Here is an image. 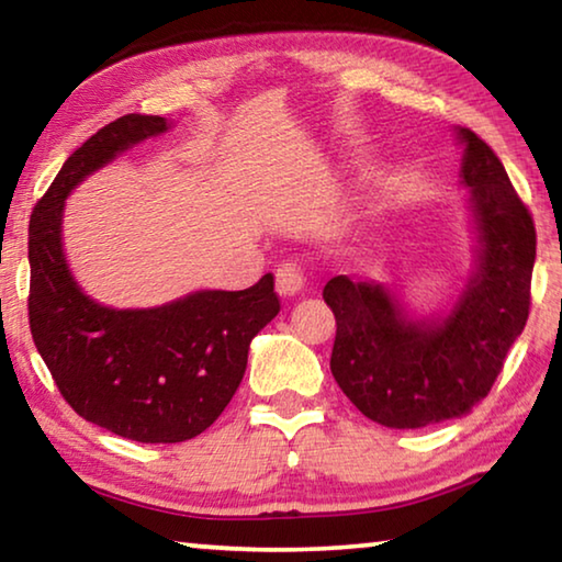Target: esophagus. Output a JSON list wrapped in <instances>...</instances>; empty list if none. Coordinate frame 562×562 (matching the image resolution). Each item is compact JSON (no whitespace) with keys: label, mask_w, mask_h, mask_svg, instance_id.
Instances as JSON below:
<instances>
[{"label":"esophagus","mask_w":562,"mask_h":562,"mask_svg":"<svg viewBox=\"0 0 562 562\" xmlns=\"http://www.w3.org/2000/svg\"><path fill=\"white\" fill-rule=\"evenodd\" d=\"M274 280H278V290L280 294H297L304 290V284H307V272H304L297 262H282L278 272H274Z\"/></svg>","instance_id":"esophagus-1"}]
</instances>
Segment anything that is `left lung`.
<instances>
[{
	"label": "left lung",
	"mask_w": 562,
	"mask_h": 562,
	"mask_svg": "<svg viewBox=\"0 0 562 562\" xmlns=\"http://www.w3.org/2000/svg\"><path fill=\"white\" fill-rule=\"evenodd\" d=\"M459 138L481 250L449 315L412 319L382 284L347 274L322 292L337 319L331 374L361 414L389 429L469 414L488 396L528 322L536 225L486 140L469 128H459Z\"/></svg>",
	"instance_id": "obj_1"
}]
</instances>
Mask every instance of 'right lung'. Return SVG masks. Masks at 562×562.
Instances as JSON below:
<instances>
[{"label":"right lung","instance_id":"1","mask_svg":"<svg viewBox=\"0 0 562 562\" xmlns=\"http://www.w3.org/2000/svg\"><path fill=\"white\" fill-rule=\"evenodd\" d=\"M168 128L128 113L76 148L30 221V327L76 414L140 443L203 434L243 382L252 337L280 312L272 274L240 292L203 290L154 310H111L83 294L61 250L64 201L121 150Z\"/></svg>","mask_w":562,"mask_h":562}]
</instances>
